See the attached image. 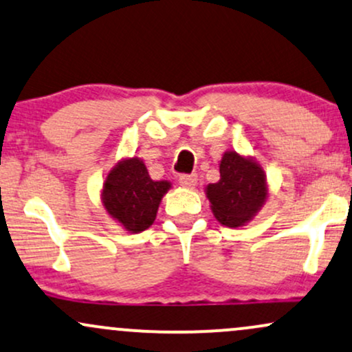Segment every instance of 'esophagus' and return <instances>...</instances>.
I'll use <instances>...</instances> for the list:
<instances>
[{
    "label": "esophagus",
    "instance_id": "1",
    "mask_svg": "<svg viewBox=\"0 0 352 352\" xmlns=\"http://www.w3.org/2000/svg\"><path fill=\"white\" fill-rule=\"evenodd\" d=\"M179 183L184 188H194L197 184V175H183L179 176Z\"/></svg>",
    "mask_w": 352,
    "mask_h": 352
}]
</instances>
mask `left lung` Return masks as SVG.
<instances>
[{"mask_svg":"<svg viewBox=\"0 0 352 352\" xmlns=\"http://www.w3.org/2000/svg\"><path fill=\"white\" fill-rule=\"evenodd\" d=\"M219 171L221 179L206 188L210 209L222 226H245L268 197L265 173L257 161L235 151L224 153Z\"/></svg>","mask_w":352,"mask_h":352,"instance_id":"8db88e82","label":"left lung"}]
</instances>
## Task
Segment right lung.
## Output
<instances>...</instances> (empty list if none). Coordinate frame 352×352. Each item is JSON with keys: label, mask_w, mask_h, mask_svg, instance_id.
<instances>
[{"label": "right lung", "mask_w": 352, "mask_h": 352, "mask_svg": "<svg viewBox=\"0 0 352 352\" xmlns=\"http://www.w3.org/2000/svg\"><path fill=\"white\" fill-rule=\"evenodd\" d=\"M169 188V181L151 179L142 160L128 158L111 168L103 183L102 202L128 232L138 234L155 222L161 197Z\"/></svg>", "instance_id": "1"}]
</instances>
